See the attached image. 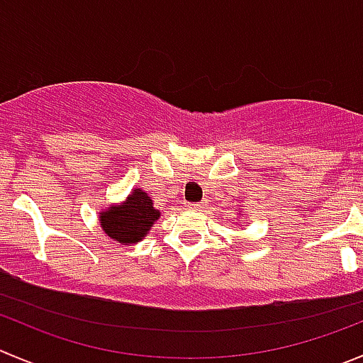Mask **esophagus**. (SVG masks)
Returning <instances> with one entry per match:
<instances>
[{
  "instance_id": "obj_1",
  "label": "esophagus",
  "mask_w": 363,
  "mask_h": 363,
  "mask_svg": "<svg viewBox=\"0 0 363 363\" xmlns=\"http://www.w3.org/2000/svg\"><path fill=\"white\" fill-rule=\"evenodd\" d=\"M189 208H191V210H199V208H201V203H189Z\"/></svg>"
}]
</instances>
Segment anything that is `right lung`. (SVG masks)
I'll return each mask as SVG.
<instances>
[{
	"mask_svg": "<svg viewBox=\"0 0 363 363\" xmlns=\"http://www.w3.org/2000/svg\"><path fill=\"white\" fill-rule=\"evenodd\" d=\"M160 217L150 196L135 189L121 205L108 206L99 216L103 231L119 244H135L150 233V228Z\"/></svg>",
	"mask_w": 363,
	"mask_h": 363,
	"instance_id": "1",
	"label": "right lung"
}]
</instances>
